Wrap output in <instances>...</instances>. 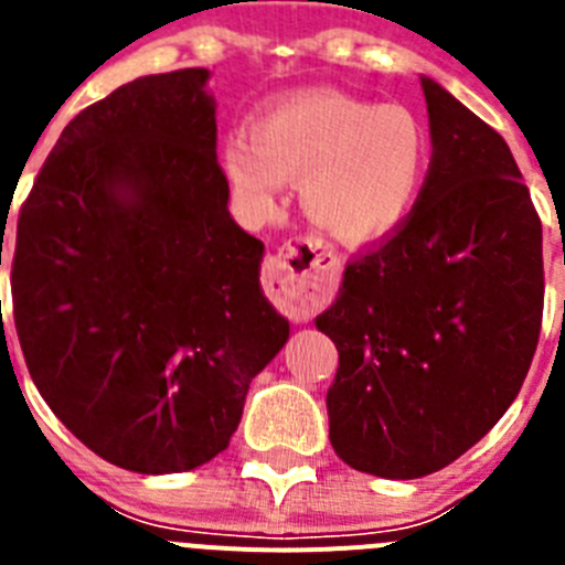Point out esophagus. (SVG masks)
Listing matches in <instances>:
<instances>
[{
  "label": "esophagus",
  "mask_w": 565,
  "mask_h": 565,
  "mask_svg": "<svg viewBox=\"0 0 565 565\" xmlns=\"http://www.w3.org/2000/svg\"><path fill=\"white\" fill-rule=\"evenodd\" d=\"M337 259L313 243L279 248L263 266V282L279 311L291 319H311L331 299Z\"/></svg>",
  "instance_id": "esophagus-1"
}]
</instances>
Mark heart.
I'll return each instance as SVG.
<instances>
[{"label":"heart","instance_id":"1","mask_svg":"<svg viewBox=\"0 0 565 565\" xmlns=\"http://www.w3.org/2000/svg\"><path fill=\"white\" fill-rule=\"evenodd\" d=\"M430 138L418 115L342 93L274 104L248 141L223 152L234 201L252 217L277 212L282 183H299L306 221L342 246H371L396 232L422 194Z\"/></svg>","mask_w":565,"mask_h":565}]
</instances>
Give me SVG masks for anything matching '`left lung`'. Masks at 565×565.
I'll list each match as a JSON object with an SVG mask.
<instances>
[{
	"mask_svg": "<svg viewBox=\"0 0 565 565\" xmlns=\"http://www.w3.org/2000/svg\"><path fill=\"white\" fill-rule=\"evenodd\" d=\"M422 87L433 158L416 206L317 317L339 351L333 450L393 481L438 472L495 427L543 317V228L515 158L441 84Z\"/></svg>",
	"mask_w": 565,
	"mask_h": 565,
	"instance_id": "8db88e82",
	"label": "left lung"
}]
</instances>
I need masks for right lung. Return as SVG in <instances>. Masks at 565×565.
<instances>
[{
    "label": "right lung",
    "mask_w": 565,
    "mask_h": 565,
    "mask_svg": "<svg viewBox=\"0 0 565 565\" xmlns=\"http://www.w3.org/2000/svg\"><path fill=\"white\" fill-rule=\"evenodd\" d=\"M206 84L209 70H174L82 109L17 226L30 376L78 441L143 476L226 450L291 331L259 288L266 246L228 214Z\"/></svg>",
    "instance_id": "right-lung-1"
}]
</instances>
